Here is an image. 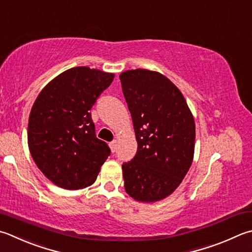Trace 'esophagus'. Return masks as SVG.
Listing matches in <instances>:
<instances>
[{
  "instance_id": "1",
  "label": "esophagus",
  "mask_w": 252,
  "mask_h": 252,
  "mask_svg": "<svg viewBox=\"0 0 252 252\" xmlns=\"http://www.w3.org/2000/svg\"><path fill=\"white\" fill-rule=\"evenodd\" d=\"M116 146H117V141L116 140H113L112 142H110V148L112 150V153H115Z\"/></svg>"
}]
</instances>
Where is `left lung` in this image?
Returning a JSON list of instances; mask_svg holds the SVG:
<instances>
[{"label": "left lung", "mask_w": 252, "mask_h": 252, "mask_svg": "<svg viewBox=\"0 0 252 252\" xmlns=\"http://www.w3.org/2000/svg\"><path fill=\"white\" fill-rule=\"evenodd\" d=\"M120 79L138 144L134 159L122 165L124 187L136 201L158 202L191 167L195 122L181 91L160 72L127 70Z\"/></svg>", "instance_id": "obj_1"}]
</instances>
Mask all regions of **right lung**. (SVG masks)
<instances>
[{
	"mask_svg": "<svg viewBox=\"0 0 252 252\" xmlns=\"http://www.w3.org/2000/svg\"><path fill=\"white\" fill-rule=\"evenodd\" d=\"M114 73L75 67L57 75L38 94L27 140L36 165L65 189L92 185L111 150L95 136L91 108Z\"/></svg>",
	"mask_w": 252,
	"mask_h": 252,
	"instance_id": "obj_1",
	"label": "right lung"
}]
</instances>
